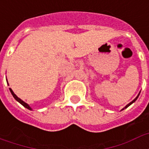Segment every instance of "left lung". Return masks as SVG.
<instances>
[{
  "label": "left lung",
  "mask_w": 149,
  "mask_h": 149,
  "mask_svg": "<svg viewBox=\"0 0 149 149\" xmlns=\"http://www.w3.org/2000/svg\"><path fill=\"white\" fill-rule=\"evenodd\" d=\"M140 93H141V92H140V93H139V94H138V95H137V97H136V98H135L134 100H132V101H131V102H130V103H129V104H127V105H126V106H125V108H124V109H122V110H124V109H127V108H128V106H130V105H131L132 104V103H134L135 101H136V100H137V98H138V97H139V95H140Z\"/></svg>",
  "instance_id": "1"
}]
</instances>
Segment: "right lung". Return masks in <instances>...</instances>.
<instances>
[{
  "mask_svg": "<svg viewBox=\"0 0 149 149\" xmlns=\"http://www.w3.org/2000/svg\"><path fill=\"white\" fill-rule=\"evenodd\" d=\"M6 81H7V80H6ZM9 90H10V93H11V94L13 95V97H14L15 100H17V101H18L19 103L21 104H22V105H23L24 108H26V109H28L29 110H33V109H32V108H31V107L29 106V105L27 103H25L24 101H23V100H21V99H20V98H19V97H18L17 96V95H16L14 93H13V91L10 88H9Z\"/></svg>",
  "mask_w": 149,
  "mask_h": 149,
  "instance_id": "add662e5",
  "label": "right lung"
}]
</instances>
